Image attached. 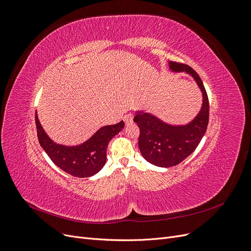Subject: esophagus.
<instances>
[{
    "instance_id": "1",
    "label": "esophagus",
    "mask_w": 251,
    "mask_h": 251,
    "mask_svg": "<svg viewBox=\"0 0 251 251\" xmlns=\"http://www.w3.org/2000/svg\"><path fill=\"white\" fill-rule=\"evenodd\" d=\"M124 121H125L126 126L130 125L132 121H133V115H132V114H126V115H125Z\"/></svg>"
}]
</instances>
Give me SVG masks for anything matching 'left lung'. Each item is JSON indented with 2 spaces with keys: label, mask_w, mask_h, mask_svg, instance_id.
<instances>
[{
  "label": "left lung",
  "mask_w": 251,
  "mask_h": 251,
  "mask_svg": "<svg viewBox=\"0 0 251 251\" xmlns=\"http://www.w3.org/2000/svg\"><path fill=\"white\" fill-rule=\"evenodd\" d=\"M169 68L172 72L192 76L201 91L202 104L191 121L180 125L166 123L147 110L135 111L134 123L140 128L138 147L141 155L159 168L177 165L193 153L206 133L209 116L208 97L197 72L187 65L175 62H169Z\"/></svg>",
  "instance_id": "left-lung-1"
}]
</instances>
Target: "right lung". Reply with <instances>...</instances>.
Masks as SVG:
<instances>
[{"label": "right lung", "mask_w": 251, "mask_h": 251, "mask_svg": "<svg viewBox=\"0 0 251 251\" xmlns=\"http://www.w3.org/2000/svg\"><path fill=\"white\" fill-rule=\"evenodd\" d=\"M37 137L43 150L56 166L74 177L87 178L100 172L107 161V151L110 140L125 127L123 120L119 124L101 126L89 139L77 146H65L53 141L42 126L35 113Z\"/></svg>", "instance_id": "1"}]
</instances>
